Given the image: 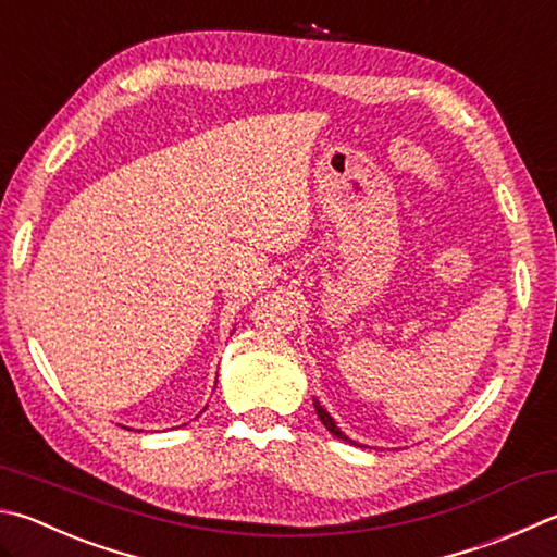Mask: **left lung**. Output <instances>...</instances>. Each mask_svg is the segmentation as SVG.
Returning a JSON list of instances; mask_svg holds the SVG:
<instances>
[{
	"instance_id": "8db88e82",
	"label": "left lung",
	"mask_w": 557,
	"mask_h": 557,
	"mask_svg": "<svg viewBox=\"0 0 557 557\" xmlns=\"http://www.w3.org/2000/svg\"><path fill=\"white\" fill-rule=\"evenodd\" d=\"M313 409H317V417L321 419V423H323V426H326L329 429V433H331V436H336V438H341V441H346V443H352V446H360V443H356V441H352V438H348L346 436V433H343L341 429H338V423L336 421H333V417H331V413L326 411V409H323L321 407V404H319V399H313ZM362 448V446H360Z\"/></svg>"
}]
</instances>
